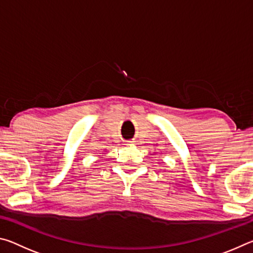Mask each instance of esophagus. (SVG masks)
Listing matches in <instances>:
<instances>
[{"label":"esophagus","mask_w":253,"mask_h":253,"mask_svg":"<svg viewBox=\"0 0 253 253\" xmlns=\"http://www.w3.org/2000/svg\"><path fill=\"white\" fill-rule=\"evenodd\" d=\"M132 143H134V142H131V140H127L126 145H132Z\"/></svg>","instance_id":"esophagus-1"}]
</instances>
